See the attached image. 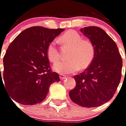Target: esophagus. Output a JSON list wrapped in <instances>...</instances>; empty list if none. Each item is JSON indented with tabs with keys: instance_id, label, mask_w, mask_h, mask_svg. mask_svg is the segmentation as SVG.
Segmentation results:
<instances>
[{
	"instance_id": "1",
	"label": "esophagus",
	"mask_w": 126,
	"mask_h": 126,
	"mask_svg": "<svg viewBox=\"0 0 126 126\" xmlns=\"http://www.w3.org/2000/svg\"><path fill=\"white\" fill-rule=\"evenodd\" d=\"M59 77H60V79H61V80H64L65 78H66V76H65V75H63V74H60Z\"/></svg>"
}]
</instances>
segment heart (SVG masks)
<instances>
[{
    "label": "heart",
    "instance_id": "b5f03b06",
    "mask_svg": "<svg viewBox=\"0 0 126 126\" xmlns=\"http://www.w3.org/2000/svg\"><path fill=\"white\" fill-rule=\"evenodd\" d=\"M60 42L70 48L67 58L68 61H58L53 65V70L64 74H70L77 72L80 68H87L92 62L95 55V48L89 40L83 39V37L76 31H69L59 38ZM46 53L50 62H56L59 58L60 53L56 41L48 44Z\"/></svg>",
    "mask_w": 126,
    "mask_h": 126
}]
</instances>
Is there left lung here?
Segmentation results:
<instances>
[{
    "instance_id": "left-lung-1",
    "label": "left lung",
    "mask_w": 126,
    "mask_h": 126,
    "mask_svg": "<svg viewBox=\"0 0 126 126\" xmlns=\"http://www.w3.org/2000/svg\"><path fill=\"white\" fill-rule=\"evenodd\" d=\"M80 31L93 43L95 55L85 71L74 76L76 85L69 96L80 106L98 107L110 100L116 91L123 61L117 45L102 28L89 26Z\"/></svg>"
}]
</instances>
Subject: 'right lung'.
Wrapping results in <instances>:
<instances>
[{"label":"right lung","instance_id":"1","mask_svg":"<svg viewBox=\"0 0 126 126\" xmlns=\"http://www.w3.org/2000/svg\"><path fill=\"white\" fill-rule=\"evenodd\" d=\"M63 31L31 27L9 45L2 73L0 68V82L3 79L7 92L15 101L28 106L38 104L46 98L50 85L60 81L59 75L50 68L46 50Z\"/></svg>","mask_w":126,"mask_h":126}]
</instances>
